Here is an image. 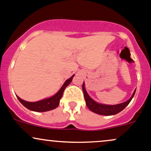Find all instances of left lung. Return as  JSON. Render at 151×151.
<instances>
[{"mask_svg":"<svg viewBox=\"0 0 151 151\" xmlns=\"http://www.w3.org/2000/svg\"><path fill=\"white\" fill-rule=\"evenodd\" d=\"M82 90H83L84 92V100H85L86 105H87V107H88L92 112L102 115H113L119 113V112H121L122 110H124V109L125 108V107L127 106V105L130 103V101L132 100V97H134V94L135 93V90H136V89L134 91L132 97H130L128 100L126 101V102L118 104V105H104V104L98 103V102L94 101L90 97H89V94H87V91H86L85 89V87H84V82L83 84H82Z\"/></svg>","mask_w":151,"mask_h":151,"instance_id":"8db88e82","label":"left lung"}]
</instances>
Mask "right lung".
<instances>
[{"label":"right lung","instance_id":"add662e5","mask_svg":"<svg viewBox=\"0 0 151 151\" xmlns=\"http://www.w3.org/2000/svg\"><path fill=\"white\" fill-rule=\"evenodd\" d=\"M74 76V75H72L70 78L66 80V82L63 84V86L59 89V92L57 94H54V96H52V97H49V98H46L44 99V100L34 102L25 101L20 98L18 96L17 98L19 99L20 102L24 107H26V108H28L30 110L35 111V112H46V111L54 110V109L57 108L58 106H59V101H60V99L62 98L63 92H64L66 87L71 83Z\"/></svg>","mask_w":151,"mask_h":151}]
</instances>
